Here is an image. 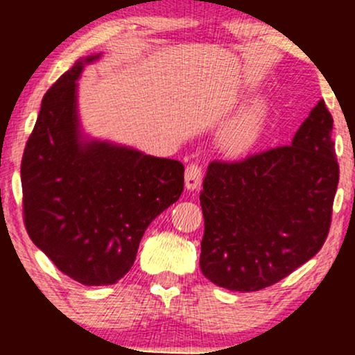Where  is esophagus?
Instances as JSON below:
<instances>
[{"label": "esophagus", "instance_id": "1", "mask_svg": "<svg viewBox=\"0 0 355 355\" xmlns=\"http://www.w3.org/2000/svg\"><path fill=\"white\" fill-rule=\"evenodd\" d=\"M202 183V168L198 165L191 164L185 170V189L197 190Z\"/></svg>", "mask_w": 355, "mask_h": 355}]
</instances>
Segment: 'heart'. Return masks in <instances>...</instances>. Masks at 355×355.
Here are the masks:
<instances>
[{
	"mask_svg": "<svg viewBox=\"0 0 355 355\" xmlns=\"http://www.w3.org/2000/svg\"><path fill=\"white\" fill-rule=\"evenodd\" d=\"M268 115H270V105L266 98L250 101L222 126L218 135L220 146L230 155L247 153L262 137Z\"/></svg>",
	"mask_w": 355,
	"mask_h": 355,
	"instance_id": "obj_1",
	"label": "heart"
}]
</instances>
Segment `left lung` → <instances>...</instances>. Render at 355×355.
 Returning a JSON list of instances; mask_svg holds the SVG:
<instances>
[{
	"mask_svg": "<svg viewBox=\"0 0 355 355\" xmlns=\"http://www.w3.org/2000/svg\"><path fill=\"white\" fill-rule=\"evenodd\" d=\"M339 165L320 100L292 144L237 164L211 162L200 205L202 274L235 292L274 285L311 260L331 227Z\"/></svg>",
	"mask_w": 355,
	"mask_h": 355,
	"instance_id": "1",
	"label": "left lung"
}]
</instances>
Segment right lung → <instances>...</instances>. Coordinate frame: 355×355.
<instances>
[{
    "label": "right lung",
    "instance_id": "right-lung-1",
    "mask_svg": "<svg viewBox=\"0 0 355 355\" xmlns=\"http://www.w3.org/2000/svg\"><path fill=\"white\" fill-rule=\"evenodd\" d=\"M101 55L81 56L48 89L21 162L28 234L85 285L115 284L132 268L146 227L180 198L185 172L178 160L85 132L78 80Z\"/></svg>",
    "mask_w": 355,
    "mask_h": 355
}]
</instances>
